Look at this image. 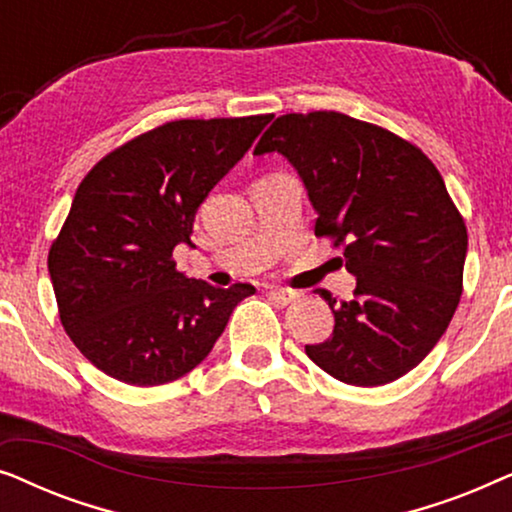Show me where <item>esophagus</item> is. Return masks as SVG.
I'll use <instances>...</instances> for the list:
<instances>
[{"label":"esophagus","mask_w":512,"mask_h":512,"mask_svg":"<svg viewBox=\"0 0 512 512\" xmlns=\"http://www.w3.org/2000/svg\"><path fill=\"white\" fill-rule=\"evenodd\" d=\"M268 296L275 300L277 305H289L296 298H300V293L291 289H282V286H268Z\"/></svg>","instance_id":"obj_1"}]
</instances>
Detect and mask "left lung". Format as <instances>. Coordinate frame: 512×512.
Masks as SVG:
<instances>
[{"label": "left lung", "mask_w": 512, "mask_h": 512, "mask_svg": "<svg viewBox=\"0 0 512 512\" xmlns=\"http://www.w3.org/2000/svg\"><path fill=\"white\" fill-rule=\"evenodd\" d=\"M282 153L303 181L314 235L345 249L354 298L331 291L333 335L305 352L335 380L380 387L410 373L459 305L468 235L436 165L417 146L338 111L286 114L254 156Z\"/></svg>", "instance_id": "left-lung-1"}]
</instances>
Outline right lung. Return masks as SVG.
Wrapping results in <instances>:
<instances>
[{"label":"right lung","instance_id":"add662e5","mask_svg":"<svg viewBox=\"0 0 512 512\" xmlns=\"http://www.w3.org/2000/svg\"><path fill=\"white\" fill-rule=\"evenodd\" d=\"M272 116L172 121L104 156L76 188L48 251L60 321L114 380L156 387L191 373L256 289L177 272L198 207Z\"/></svg>","mask_w":512,"mask_h":512}]
</instances>
